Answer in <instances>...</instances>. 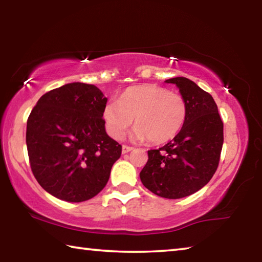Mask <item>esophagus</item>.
Listing matches in <instances>:
<instances>
[{"label":"esophagus","mask_w":262,"mask_h":262,"mask_svg":"<svg viewBox=\"0 0 262 262\" xmlns=\"http://www.w3.org/2000/svg\"><path fill=\"white\" fill-rule=\"evenodd\" d=\"M133 149H134V148L130 147V145L123 144V145H122V154H127V152H129V151H132Z\"/></svg>","instance_id":"1"}]
</instances>
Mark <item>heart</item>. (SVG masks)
<instances>
[{
    "label": "heart",
    "mask_w": 262,
    "mask_h": 262,
    "mask_svg": "<svg viewBox=\"0 0 262 262\" xmlns=\"http://www.w3.org/2000/svg\"><path fill=\"white\" fill-rule=\"evenodd\" d=\"M103 115L106 129L115 140L122 139L135 119V140L163 144L183 129L187 105L183 96L166 88L143 84L126 89L119 101L105 106Z\"/></svg>",
    "instance_id": "b5f03b06"
}]
</instances>
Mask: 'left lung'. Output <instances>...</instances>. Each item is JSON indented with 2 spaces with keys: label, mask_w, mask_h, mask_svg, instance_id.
I'll use <instances>...</instances> for the list:
<instances>
[{
  "label": "left lung",
  "mask_w": 262,
  "mask_h": 262,
  "mask_svg": "<svg viewBox=\"0 0 262 262\" xmlns=\"http://www.w3.org/2000/svg\"><path fill=\"white\" fill-rule=\"evenodd\" d=\"M179 88L187 105L183 129L159 149L149 150L140 172L144 187L165 199H181L209 183L223 147V121L212 97L186 77L166 79Z\"/></svg>",
  "instance_id": "8db88e82"
}]
</instances>
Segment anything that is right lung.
Wrapping results in <instances>:
<instances>
[{"instance_id": "add662e5", "label": "right lung", "mask_w": 262, "mask_h": 262, "mask_svg": "<svg viewBox=\"0 0 262 262\" xmlns=\"http://www.w3.org/2000/svg\"><path fill=\"white\" fill-rule=\"evenodd\" d=\"M107 98L92 84L69 83L40 97L26 123L31 170L60 200L82 202L107 184L122 147L106 134Z\"/></svg>"}]
</instances>
